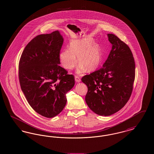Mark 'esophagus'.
Segmentation results:
<instances>
[{
	"label": "esophagus",
	"mask_w": 154,
	"mask_h": 154,
	"mask_svg": "<svg viewBox=\"0 0 154 154\" xmlns=\"http://www.w3.org/2000/svg\"><path fill=\"white\" fill-rule=\"evenodd\" d=\"M75 81L77 82H80L81 81V79L78 75H75Z\"/></svg>",
	"instance_id": "esophagus-1"
}]
</instances>
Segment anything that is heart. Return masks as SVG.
<instances>
[{"label":"heart","instance_id":"1","mask_svg":"<svg viewBox=\"0 0 154 154\" xmlns=\"http://www.w3.org/2000/svg\"><path fill=\"white\" fill-rule=\"evenodd\" d=\"M76 57L80 63L77 69L80 74L84 73L86 69L89 72L95 70L102 58L99 45L87 37L72 41L69 49L62 50L59 54L60 63L66 70H72L77 65Z\"/></svg>","mask_w":154,"mask_h":154}]
</instances>
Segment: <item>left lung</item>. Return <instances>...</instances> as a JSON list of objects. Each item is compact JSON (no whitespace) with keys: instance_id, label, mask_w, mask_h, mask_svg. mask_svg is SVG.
<instances>
[{"instance_id":"8db88e82","label":"left lung","mask_w":154,"mask_h":154,"mask_svg":"<svg viewBox=\"0 0 154 154\" xmlns=\"http://www.w3.org/2000/svg\"><path fill=\"white\" fill-rule=\"evenodd\" d=\"M107 36L112 49L102 67L81 79L88 87V107L104 116L116 113L128 102L135 79V62L130 48L115 35Z\"/></svg>"}]
</instances>
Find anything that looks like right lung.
Returning <instances> with one entry per match:
<instances>
[{"mask_svg": "<svg viewBox=\"0 0 154 154\" xmlns=\"http://www.w3.org/2000/svg\"><path fill=\"white\" fill-rule=\"evenodd\" d=\"M63 43L58 30L39 35L26 45L19 62L22 92L31 107L45 117H54L63 110L66 94L75 84L73 75L59 65Z\"/></svg>", "mask_w": 154, "mask_h": 154, "instance_id": "right-lung-1", "label": "right lung"}]
</instances>
